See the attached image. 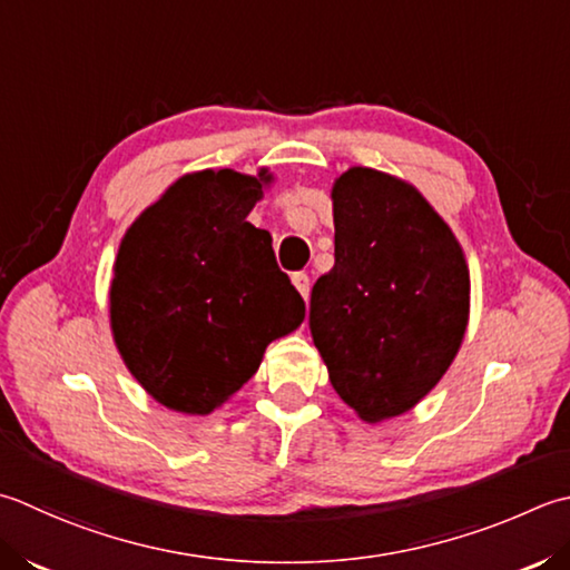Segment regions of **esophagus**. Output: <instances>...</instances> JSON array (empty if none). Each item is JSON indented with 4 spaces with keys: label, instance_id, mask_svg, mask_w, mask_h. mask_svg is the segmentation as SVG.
<instances>
[{
    "label": "esophagus",
    "instance_id": "34e87169",
    "mask_svg": "<svg viewBox=\"0 0 570 570\" xmlns=\"http://www.w3.org/2000/svg\"><path fill=\"white\" fill-rule=\"evenodd\" d=\"M292 282L298 288V294L304 296V301H308V294H311V278H308V274L296 272V274H292Z\"/></svg>",
    "mask_w": 570,
    "mask_h": 570
}]
</instances>
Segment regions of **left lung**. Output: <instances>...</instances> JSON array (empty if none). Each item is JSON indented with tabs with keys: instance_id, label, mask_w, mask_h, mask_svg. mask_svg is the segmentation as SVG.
Segmentation results:
<instances>
[{
	"instance_id": "1",
	"label": "left lung",
	"mask_w": 570,
	"mask_h": 570,
	"mask_svg": "<svg viewBox=\"0 0 570 570\" xmlns=\"http://www.w3.org/2000/svg\"><path fill=\"white\" fill-rule=\"evenodd\" d=\"M331 197L336 264L311 292V336L343 403L381 422L415 407L454 361L470 272L412 185L351 167Z\"/></svg>"
}]
</instances>
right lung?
I'll list each match as a JSON object with an SVG mask.
<instances>
[{"instance_id": "1", "label": "right lung", "mask_w": 570, "mask_h": 570, "mask_svg": "<svg viewBox=\"0 0 570 570\" xmlns=\"http://www.w3.org/2000/svg\"><path fill=\"white\" fill-rule=\"evenodd\" d=\"M266 170L185 175L132 222L110 284V326L136 381L165 407L207 415L304 321L266 229L247 215Z\"/></svg>"}]
</instances>
